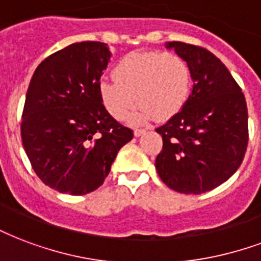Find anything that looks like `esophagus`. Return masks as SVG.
I'll return each instance as SVG.
<instances>
[{"label":"esophagus","mask_w":261,"mask_h":261,"mask_svg":"<svg viewBox=\"0 0 261 261\" xmlns=\"http://www.w3.org/2000/svg\"><path fill=\"white\" fill-rule=\"evenodd\" d=\"M145 133H146V130H142V128H136V130H134V136L141 137V136H144Z\"/></svg>","instance_id":"obj_1"}]
</instances>
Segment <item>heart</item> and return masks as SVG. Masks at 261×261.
Returning a JSON list of instances; mask_svg holds the SVG:
<instances>
[{"label":"heart","mask_w":261,"mask_h":261,"mask_svg":"<svg viewBox=\"0 0 261 261\" xmlns=\"http://www.w3.org/2000/svg\"><path fill=\"white\" fill-rule=\"evenodd\" d=\"M115 82L102 80L98 86L102 105L116 120L131 116L134 124L156 117L166 120L177 115L190 98L191 69L174 52L134 51L113 69Z\"/></svg>","instance_id":"heart-1"}]
</instances>
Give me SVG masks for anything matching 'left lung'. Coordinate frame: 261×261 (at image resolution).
Instances as JSON below:
<instances>
[{
  "label": "left lung",
  "instance_id": "left-lung-1",
  "mask_svg": "<svg viewBox=\"0 0 261 261\" xmlns=\"http://www.w3.org/2000/svg\"><path fill=\"white\" fill-rule=\"evenodd\" d=\"M184 58L194 82L181 111L156 128L163 149L155 160L160 179L181 194H203L238 170L248 146V108L241 87L219 58L202 47L167 42Z\"/></svg>",
  "mask_w": 261,
  "mask_h": 261
}]
</instances>
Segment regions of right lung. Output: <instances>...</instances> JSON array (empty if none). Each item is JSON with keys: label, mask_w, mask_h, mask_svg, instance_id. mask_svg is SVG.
Segmentation results:
<instances>
[{"label": "right lung", "mask_w": 261, "mask_h": 261, "mask_svg": "<svg viewBox=\"0 0 261 261\" xmlns=\"http://www.w3.org/2000/svg\"><path fill=\"white\" fill-rule=\"evenodd\" d=\"M111 57L105 42H76L45 58L32 77L20 125L23 148L38 178L62 194L99 188L117 152L134 137L99 98Z\"/></svg>", "instance_id": "right-lung-1"}]
</instances>
